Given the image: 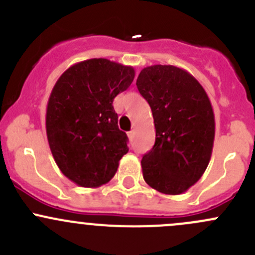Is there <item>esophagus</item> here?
Segmentation results:
<instances>
[{"mask_svg": "<svg viewBox=\"0 0 255 255\" xmlns=\"http://www.w3.org/2000/svg\"><path fill=\"white\" fill-rule=\"evenodd\" d=\"M127 135H128V139H129L130 142H132V140L134 139V130H130V132H128Z\"/></svg>", "mask_w": 255, "mask_h": 255, "instance_id": "1", "label": "esophagus"}]
</instances>
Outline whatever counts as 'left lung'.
Listing matches in <instances>:
<instances>
[{
  "label": "left lung",
  "mask_w": 255,
  "mask_h": 255,
  "mask_svg": "<svg viewBox=\"0 0 255 255\" xmlns=\"http://www.w3.org/2000/svg\"><path fill=\"white\" fill-rule=\"evenodd\" d=\"M137 87L155 127V143L142 159L144 180L161 194H182L210 163L215 140L210 99L191 74L174 65L146 66Z\"/></svg>",
  "instance_id": "obj_1"
}]
</instances>
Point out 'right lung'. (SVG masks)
<instances>
[{
	"instance_id": "right-lung-1",
	"label": "right lung",
	"mask_w": 255,
	"mask_h": 255,
	"mask_svg": "<svg viewBox=\"0 0 255 255\" xmlns=\"http://www.w3.org/2000/svg\"><path fill=\"white\" fill-rule=\"evenodd\" d=\"M134 75L132 66L89 59L71 65L54 85L45 116L48 143L61 173L79 186L109 182L128 153L112 104Z\"/></svg>"
}]
</instances>
